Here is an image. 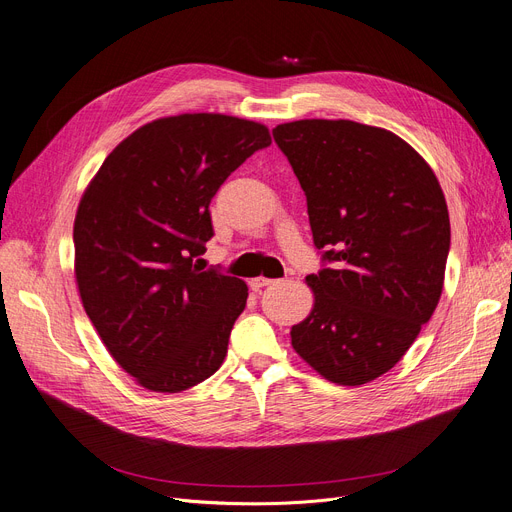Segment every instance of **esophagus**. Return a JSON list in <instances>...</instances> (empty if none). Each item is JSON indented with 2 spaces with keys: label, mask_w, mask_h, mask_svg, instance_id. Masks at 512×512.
<instances>
[{
  "label": "esophagus",
  "mask_w": 512,
  "mask_h": 512,
  "mask_svg": "<svg viewBox=\"0 0 512 512\" xmlns=\"http://www.w3.org/2000/svg\"><path fill=\"white\" fill-rule=\"evenodd\" d=\"M275 279H267V277H256L250 281V285L254 290H260V288H267V285H273Z\"/></svg>",
  "instance_id": "1"
}]
</instances>
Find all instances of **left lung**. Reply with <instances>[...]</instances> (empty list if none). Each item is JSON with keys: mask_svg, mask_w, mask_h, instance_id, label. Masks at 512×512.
Here are the masks:
<instances>
[{"mask_svg": "<svg viewBox=\"0 0 512 512\" xmlns=\"http://www.w3.org/2000/svg\"><path fill=\"white\" fill-rule=\"evenodd\" d=\"M273 138L330 262L306 277L315 302L292 325V346L325 380L367 384L395 367L437 309L449 252L445 195L422 155L384 128L300 119Z\"/></svg>", "mask_w": 512, "mask_h": 512, "instance_id": "8db88e82", "label": "left lung"}]
</instances>
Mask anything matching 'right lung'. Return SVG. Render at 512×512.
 <instances>
[{"label":"right lung","instance_id":"obj_1","mask_svg":"<svg viewBox=\"0 0 512 512\" xmlns=\"http://www.w3.org/2000/svg\"><path fill=\"white\" fill-rule=\"evenodd\" d=\"M269 145L258 121L161 117L121 140L81 195L73 224L81 304L109 355L147 391H187L227 357L248 285L201 271L195 258L214 235L212 197Z\"/></svg>","mask_w":512,"mask_h":512}]
</instances>
